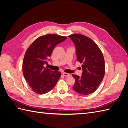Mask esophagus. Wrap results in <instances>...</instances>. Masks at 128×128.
<instances>
[{
    "label": "esophagus",
    "mask_w": 128,
    "mask_h": 128,
    "mask_svg": "<svg viewBox=\"0 0 128 128\" xmlns=\"http://www.w3.org/2000/svg\"><path fill=\"white\" fill-rule=\"evenodd\" d=\"M63 75L64 76H66V77H68L70 76V74H68V73H63Z\"/></svg>",
    "instance_id": "esophagus-1"
}]
</instances>
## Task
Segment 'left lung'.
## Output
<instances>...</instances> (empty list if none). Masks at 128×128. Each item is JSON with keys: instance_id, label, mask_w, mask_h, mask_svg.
<instances>
[{"instance_id": "obj_1", "label": "left lung", "mask_w": 128, "mask_h": 128, "mask_svg": "<svg viewBox=\"0 0 128 128\" xmlns=\"http://www.w3.org/2000/svg\"><path fill=\"white\" fill-rule=\"evenodd\" d=\"M76 46L77 60L82 64V76L72 74L76 82L73 87L80 94L88 95L95 92L105 75V61L99 46L89 37L82 34L69 36Z\"/></svg>"}]
</instances>
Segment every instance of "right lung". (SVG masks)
Returning <instances> with one entry per match:
<instances>
[{
  "instance_id": "right-lung-1",
  "label": "right lung",
  "mask_w": 128,
  "mask_h": 128,
  "mask_svg": "<svg viewBox=\"0 0 128 128\" xmlns=\"http://www.w3.org/2000/svg\"><path fill=\"white\" fill-rule=\"evenodd\" d=\"M66 39L65 36L47 34L38 37L26 50L23 61V73L34 92L43 94L55 86L61 73L44 66L48 64L46 60L55 46Z\"/></svg>"
}]
</instances>
